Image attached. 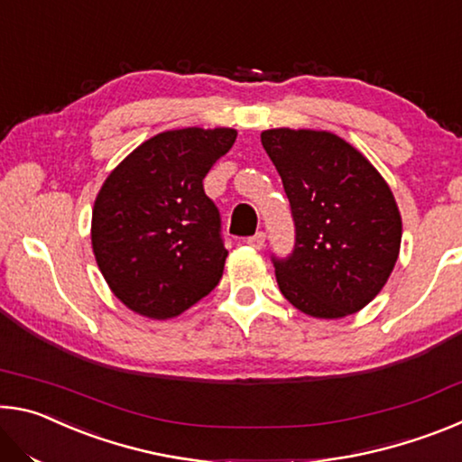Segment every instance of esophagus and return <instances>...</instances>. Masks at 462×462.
I'll return each instance as SVG.
<instances>
[{"instance_id":"1","label":"esophagus","mask_w":462,"mask_h":462,"mask_svg":"<svg viewBox=\"0 0 462 462\" xmlns=\"http://www.w3.org/2000/svg\"><path fill=\"white\" fill-rule=\"evenodd\" d=\"M264 240H267V234H264V232H256V234H253V236L246 238V245L256 248V250H261V248L264 246Z\"/></svg>"}]
</instances>
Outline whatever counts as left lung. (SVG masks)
<instances>
[{"label":"left lung","mask_w":462,"mask_h":462,"mask_svg":"<svg viewBox=\"0 0 462 462\" xmlns=\"http://www.w3.org/2000/svg\"><path fill=\"white\" fill-rule=\"evenodd\" d=\"M261 143L295 224L291 254L271 256L281 293L314 318L363 310L387 283L402 245V216L385 179L332 132L275 128Z\"/></svg>","instance_id":"1"}]
</instances>
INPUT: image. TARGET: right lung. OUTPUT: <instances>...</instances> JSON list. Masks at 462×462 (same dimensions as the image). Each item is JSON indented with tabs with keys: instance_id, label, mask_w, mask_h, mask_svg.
I'll list each match as a JSON object with an SVG mask.
<instances>
[{
	"instance_id": "add662e5",
	"label": "right lung",
	"mask_w": 462,
	"mask_h": 462,
	"mask_svg": "<svg viewBox=\"0 0 462 462\" xmlns=\"http://www.w3.org/2000/svg\"><path fill=\"white\" fill-rule=\"evenodd\" d=\"M234 140L232 128L161 132L101 185L93 254L114 295L136 314L175 318L220 283L228 250L203 179Z\"/></svg>"
}]
</instances>
